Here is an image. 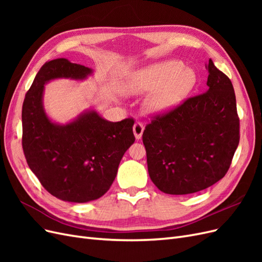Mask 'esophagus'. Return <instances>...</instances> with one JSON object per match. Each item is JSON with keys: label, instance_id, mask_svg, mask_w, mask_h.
I'll return each instance as SVG.
<instances>
[{"label": "esophagus", "instance_id": "1", "mask_svg": "<svg viewBox=\"0 0 262 262\" xmlns=\"http://www.w3.org/2000/svg\"><path fill=\"white\" fill-rule=\"evenodd\" d=\"M144 131V125L142 122H136V124L133 125V133H134V137L136 139H141L142 138V134H143Z\"/></svg>", "mask_w": 262, "mask_h": 262}]
</instances>
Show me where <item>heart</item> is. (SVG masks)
I'll list each match as a JSON object with an SVG mask.
<instances>
[{
  "label": "heart",
  "mask_w": 262,
  "mask_h": 262,
  "mask_svg": "<svg viewBox=\"0 0 262 262\" xmlns=\"http://www.w3.org/2000/svg\"><path fill=\"white\" fill-rule=\"evenodd\" d=\"M195 83L191 69H182L179 61H166L133 74L126 82L132 94L150 93L146 108L152 113L165 112L184 98Z\"/></svg>",
  "instance_id": "heart-1"
}]
</instances>
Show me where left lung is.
I'll return each mask as SVG.
<instances>
[{
  "label": "left lung",
  "mask_w": 262,
  "mask_h": 262,
  "mask_svg": "<svg viewBox=\"0 0 262 262\" xmlns=\"http://www.w3.org/2000/svg\"><path fill=\"white\" fill-rule=\"evenodd\" d=\"M205 68L208 91L152 117L142 136L148 175L165 193H194L215 184L239 143L233 84L211 59Z\"/></svg>",
  "instance_id": "1"
}]
</instances>
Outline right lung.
Instances as JSON below:
<instances>
[{"instance_id": "right-lung-1", "label": "right lung", "mask_w": 262, "mask_h": 262, "mask_svg": "<svg viewBox=\"0 0 262 262\" xmlns=\"http://www.w3.org/2000/svg\"><path fill=\"white\" fill-rule=\"evenodd\" d=\"M91 73V69L63 58L46 62L23 104L21 145L27 164L47 191L63 201L84 203L104 195L136 140L132 118L110 122L90 112L58 125L46 116V82L60 77L83 80Z\"/></svg>"}]
</instances>
